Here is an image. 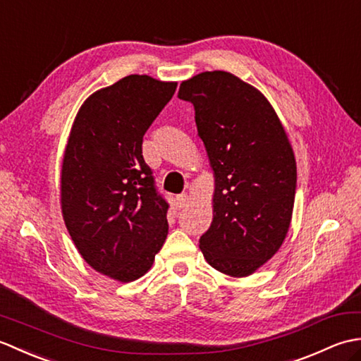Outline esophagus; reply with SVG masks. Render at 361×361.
Here are the masks:
<instances>
[{
    "label": "esophagus",
    "instance_id": "1",
    "mask_svg": "<svg viewBox=\"0 0 361 361\" xmlns=\"http://www.w3.org/2000/svg\"><path fill=\"white\" fill-rule=\"evenodd\" d=\"M189 202H190V197L188 194H181V195L176 197V206H178L180 209L185 208V206H188Z\"/></svg>",
    "mask_w": 361,
    "mask_h": 361
}]
</instances>
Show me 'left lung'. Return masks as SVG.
<instances>
[{"instance_id":"8db88e82","label":"left lung","mask_w":361,"mask_h":361,"mask_svg":"<svg viewBox=\"0 0 361 361\" xmlns=\"http://www.w3.org/2000/svg\"><path fill=\"white\" fill-rule=\"evenodd\" d=\"M198 136L216 176L214 219L200 237L216 270L243 278L286 239L296 192V161L278 114L259 90L226 71L185 80Z\"/></svg>"}]
</instances>
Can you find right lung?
<instances>
[{
    "label": "right lung",
    "mask_w": 361,
    "mask_h": 361,
    "mask_svg": "<svg viewBox=\"0 0 361 361\" xmlns=\"http://www.w3.org/2000/svg\"><path fill=\"white\" fill-rule=\"evenodd\" d=\"M175 82L132 74L91 94L63 155L62 212L87 264L121 282L150 270L167 237L169 203L142 158V137Z\"/></svg>",
    "instance_id": "obj_1"
}]
</instances>
